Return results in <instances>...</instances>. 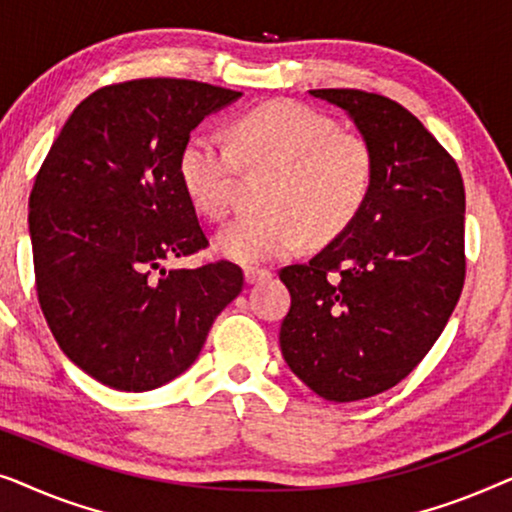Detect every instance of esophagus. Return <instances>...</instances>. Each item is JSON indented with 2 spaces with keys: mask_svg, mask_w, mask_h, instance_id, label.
Listing matches in <instances>:
<instances>
[{
  "mask_svg": "<svg viewBox=\"0 0 512 512\" xmlns=\"http://www.w3.org/2000/svg\"><path fill=\"white\" fill-rule=\"evenodd\" d=\"M268 277H270L268 268H247V270H244V279H247V284H258L261 279H268Z\"/></svg>",
  "mask_w": 512,
  "mask_h": 512,
  "instance_id": "1",
  "label": "esophagus"
}]
</instances>
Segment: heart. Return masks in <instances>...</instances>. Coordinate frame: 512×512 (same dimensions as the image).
Masks as SVG:
<instances>
[{
	"label": "heart",
	"mask_w": 512,
	"mask_h": 512,
	"mask_svg": "<svg viewBox=\"0 0 512 512\" xmlns=\"http://www.w3.org/2000/svg\"><path fill=\"white\" fill-rule=\"evenodd\" d=\"M242 167L268 172L263 214L240 216L216 235V251L237 263L279 261L352 226L375 186V149L359 130L293 100L265 102L237 116L228 139L193 132L181 146L179 179L191 205L223 219Z\"/></svg>",
	"instance_id": "obj_1"
}]
</instances>
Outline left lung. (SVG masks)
<instances>
[{
    "instance_id": "8db88e82",
    "label": "left lung",
    "mask_w": 512,
    "mask_h": 512,
    "mask_svg": "<svg viewBox=\"0 0 512 512\" xmlns=\"http://www.w3.org/2000/svg\"><path fill=\"white\" fill-rule=\"evenodd\" d=\"M338 104L375 149L370 198L312 261L279 277L289 368L326 401L382 394L443 333L466 279L464 179L443 144L401 104L354 88L310 90Z\"/></svg>"
}]
</instances>
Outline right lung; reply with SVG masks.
I'll return each mask as SVG.
<instances>
[{
    "instance_id": "right-lung-1",
    "label": "right lung",
    "mask_w": 512,
    "mask_h": 512,
    "mask_svg": "<svg viewBox=\"0 0 512 512\" xmlns=\"http://www.w3.org/2000/svg\"><path fill=\"white\" fill-rule=\"evenodd\" d=\"M237 90L135 79L88 95L30 193L34 289L62 352L97 382L149 391L198 359L242 291L240 265L167 270L209 247L179 179L191 130Z\"/></svg>"
}]
</instances>
